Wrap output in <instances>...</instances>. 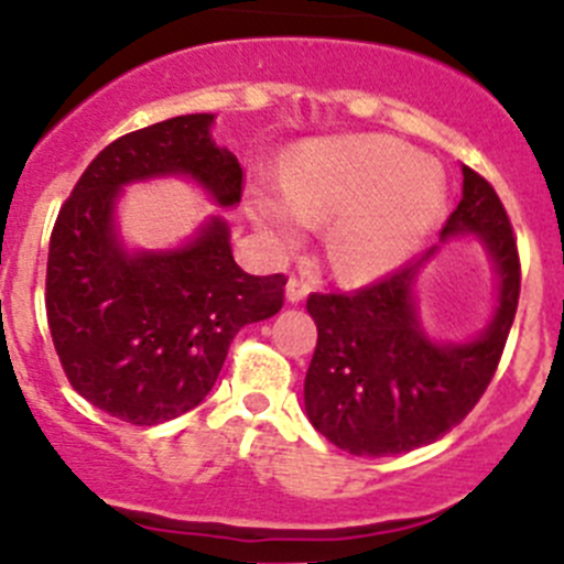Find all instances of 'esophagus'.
Segmentation results:
<instances>
[{
  "label": "esophagus",
  "mask_w": 564,
  "mask_h": 564,
  "mask_svg": "<svg viewBox=\"0 0 564 564\" xmlns=\"http://www.w3.org/2000/svg\"><path fill=\"white\" fill-rule=\"evenodd\" d=\"M307 293H310V285L304 282V279H299V276L288 279V302L291 304L304 302V296H307Z\"/></svg>",
  "instance_id": "esophagus-1"
}]
</instances>
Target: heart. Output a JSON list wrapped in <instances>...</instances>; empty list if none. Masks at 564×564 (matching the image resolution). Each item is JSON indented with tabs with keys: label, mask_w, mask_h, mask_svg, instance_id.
<instances>
[{
	"label": "heart",
	"mask_w": 564,
	"mask_h": 564,
	"mask_svg": "<svg viewBox=\"0 0 564 564\" xmlns=\"http://www.w3.org/2000/svg\"><path fill=\"white\" fill-rule=\"evenodd\" d=\"M251 213L276 249L299 243L310 221L332 218L326 257L343 279L382 276L417 249L446 205L437 165L390 138L359 135L304 147L285 191H251Z\"/></svg>",
	"instance_id": "1"
}]
</instances>
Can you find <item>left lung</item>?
<instances>
[{
	"label": "left lung",
	"instance_id": "left-lung-1",
	"mask_svg": "<svg viewBox=\"0 0 564 564\" xmlns=\"http://www.w3.org/2000/svg\"><path fill=\"white\" fill-rule=\"evenodd\" d=\"M476 232L501 273L498 310L485 335L437 346L421 332L412 282L432 251L348 293H310L318 346L304 379L313 426L354 457H390L434 443L465 421L496 377L520 296V254L501 198L463 165V198L443 238Z\"/></svg>",
	"mask_w": 564,
	"mask_h": 564
}]
</instances>
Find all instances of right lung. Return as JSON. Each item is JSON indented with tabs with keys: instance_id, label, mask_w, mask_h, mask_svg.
<instances>
[{
	"instance_id": "right-lung-1",
	"label": "right lung",
	"mask_w": 564,
	"mask_h": 564,
	"mask_svg": "<svg viewBox=\"0 0 564 564\" xmlns=\"http://www.w3.org/2000/svg\"><path fill=\"white\" fill-rule=\"evenodd\" d=\"M210 112L127 132L101 149L57 213L46 262V321L66 379L118 421L154 426L205 401L246 324L285 304V273L251 276L213 218L180 251L130 257L112 229L118 187L187 174L232 207L243 169L210 138Z\"/></svg>"
}]
</instances>
